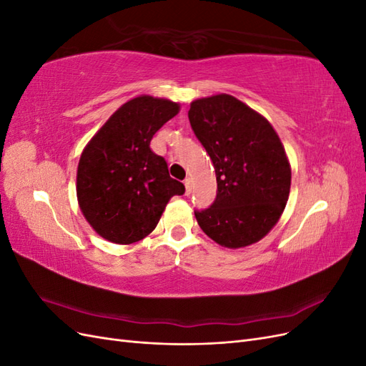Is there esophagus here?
Wrapping results in <instances>:
<instances>
[{"instance_id": "esophagus-1", "label": "esophagus", "mask_w": 366, "mask_h": 366, "mask_svg": "<svg viewBox=\"0 0 366 366\" xmlns=\"http://www.w3.org/2000/svg\"><path fill=\"white\" fill-rule=\"evenodd\" d=\"M184 187H186V195H189L192 192V183L191 179H186L184 180Z\"/></svg>"}]
</instances>
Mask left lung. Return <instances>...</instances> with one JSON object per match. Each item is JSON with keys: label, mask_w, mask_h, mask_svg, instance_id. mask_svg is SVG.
Returning a JSON list of instances; mask_svg holds the SVG:
<instances>
[{"label": "left lung", "mask_w": 366, "mask_h": 366, "mask_svg": "<svg viewBox=\"0 0 366 366\" xmlns=\"http://www.w3.org/2000/svg\"><path fill=\"white\" fill-rule=\"evenodd\" d=\"M189 122L217 175L212 206L195 210L198 226L219 246L258 242L281 218L292 168L270 122L230 94L191 102Z\"/></svg>", "instance_id": "obj_1"}]
</instances>
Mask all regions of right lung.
I'll return each mask as SVG.
<instances>
[{
    "mask_svg": "<svg viewBox=\"0 0 366 366\" xmlns=\"http://www.w3.org/2000/svg\"><path fill=\"white\" fill-rule=\"evenodd\" d=\"M180 104L137 96L112 114L84 148L76 175L77 203L102 238L131 244L156 229L168 202L184 194L164 159L149 148L152 136Z\"/></svg>",
    "mask_w": 366,
    "mask_h": 366,
    "instance_id": "obj_1",
    "label": "right lung"
}]
</instances>
